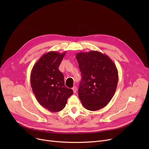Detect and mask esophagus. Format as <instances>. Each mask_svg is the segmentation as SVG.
I'll list each match as a JSON object with an SVG mask.
<instances>
[{
  "label": "esophagus",
  "mask_w": 149,
  "mask_h": 149,
  "mask_svg": "<svg viewBox=\"0 0 149 149\" xmlns=\"http://www.w3.org/2000/svg\"><path fill=\"white\" fill-rule=\"evenodd\" d=\"M72 90H73V92H74V93H75V92H77V87H76V86H74V87L72 88Z\"/></svg>",
  "instance_id": "1"
}]
</instances>
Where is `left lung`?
<instances>
[{
    "instance_id": "obj_1",
    "label": "left lung",
    "mask_w": 149,
    "mask_h": 149,
    "mask_svg": "<svg viewBox=\"0 0 149 149\" xmlns=\"http://www.w3.org/2000/svg\"><path fill=\"white\" fill-rule=\"evenodd\" d=\"M76 58L81 73L79 97L83 106L95 111L105 107L113 97L118 81L116 65L98 51L79 52Z\"/></svg>"
}]
</instances>
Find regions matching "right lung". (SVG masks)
<instances>
[{
    "label": "right lung",
    "instance_id": "1",
    "mask_svg": "<svg viewBox=\"0 0 149 149\" xmlns=\"http://www.w3.org/2000/svg\"><path fill=\"white\" fill-rule=\"evenodd\" d=\"M66 51H50L38 60L31 72V84L35 97L42 107L52 112H60L66 106L73 91L65 86L64 76L58 70Z\"/></svg>",
    "mask_w": 149,
    "mask_h": 149
}]
</instances>
